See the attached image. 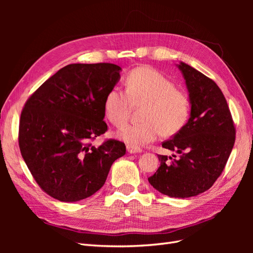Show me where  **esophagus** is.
Here are the masks:
<instances>
[{
  "mask_svg": "<svg viewBox=\"0 0 253 253\" xmlns=\"http://www.w3.org/2000/svg\"><path fill=\"white\" fill-rule=\"evenodd\" d=\"M126 150L128 153H131V154H134V153H140L141 149L138 147H134V145H126Z\"/></svg>",
  "mask_w": 253,
  "mask_h": 253,
  "instance_id": "1",
  "label": "esophagus"
}]
</instances>
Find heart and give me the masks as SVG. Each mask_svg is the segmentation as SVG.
<instances>
[{"label":"heart","mask_w":253,"mask_h":253,"mask_svg":"<svg viewBox=\"0 0 253 253\" xmlns=\"http://www.w3.org/2000/svg\"><path fill=\"white\" fill-rule=\"evenodd\" d=\"M133 105L143 104L138 124H128L117 132L118 138L134 147L156 140L160 134L172 136L186 126L190 100L185 90L154 68L137 67L126 78V90L113 86L106 94L103 112L115 126L127 120Z\"/></svg>","instance_id":"1"}]
</instances>
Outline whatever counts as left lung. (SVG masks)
I'll list each match as a JSON object with an SVG mask.
<instances>
[{"label":"left lung","instance_id":"1","mask_svg":"<svg viewBox=\"0 0 253 253\" xmlns=\"http://www.w3.org/2000/svg\"><path fill=\"white\" fill-rule=\"evenodd\" d=\"M178 67L189 90L190 118L163 148L176 151L179 157L158 155L160 166L148 180L160 193L187 198L210 189L223 173L236 131L217 84L186 63Z\"/></svg>","mask_w":253,"mask_h":253}]
</instances>
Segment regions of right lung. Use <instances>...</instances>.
<instances>
[{
	"label": "right lung",
	"mask_w": 253,
	"mask_h": 253,
	"mask_svg": "<svg viewBox=\"0 0 253 253\" xmlns=\"http://www.w3.org/2000/svg\"><path fill=\"white\" fill-rule=\"evenodd\" d=\"M112 63L70 64L45 81L24 104L19 125L23 159L39 187L61 202H78L100 189L126 144L91 141L108 131L104 98L120 78Z\"/></svg>",
	"instance_id": "obj_1"
}]
</instances>
